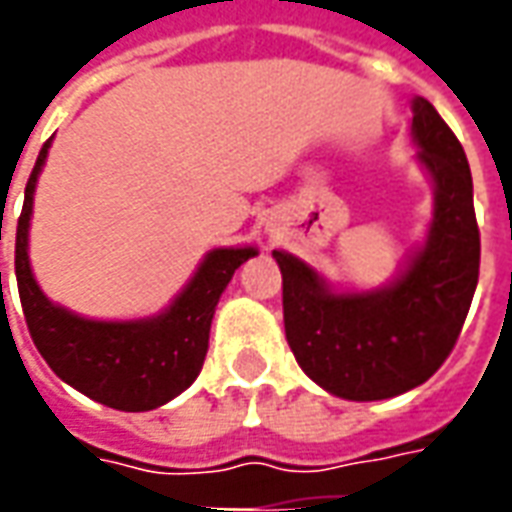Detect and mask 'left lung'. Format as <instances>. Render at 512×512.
Segmentation results:
<instances>
[{
    "label": "left lung",
    "instance_id": "8db88e82",
    "mask_svg": "<svg viewBox=\"0 0 512 512\" xmlns=\"http://www.w3.org/2000/svg\"><path fill=\"white\" fill-rule=\"evenodd\" d=\"M411 136L433 180V222L389 285L337 293L299 257L274 249L285 337L301 370L343 400H386L425 384L450 356L480 277L472 172L430 101H411Z\"/></svg>",
    "mask_w": 512,
    "mask_h": 512
}]
</instances>
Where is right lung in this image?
Listing matches in <instances>:
<instances>
[{"instance_id": "obj_1", "label": "right lung", "mask_w": 512, "mask_h": 512, "mask_svg": "<svg viewBox=\"0 0 512 512\" xmlns=\"http://www.w3.org/2000/svg\"><path fill=\"white\" fill-rule=\"evenodd\" d=\"M46 156L49 142L40 150L27 180L24 208L16 227L18 296L29 334L51 370L82 395L117 411H150L164 406L200 376L219 296L233 279L235 268L255 257L257 249L230 246L208 252L189 285L158 315L139 321L82 318L46 299L29 266L32 194Z\"/></svg>"}]
</instances>
